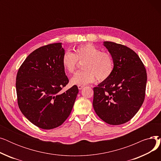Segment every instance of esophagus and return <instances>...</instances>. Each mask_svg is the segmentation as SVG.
Wrapping results in <instances>:
<instances>
[{"mask_svg":"<svg viewBox=\"0 0 161 161\" xmlns=\"http://www.w3.org/2000/svg\"><path fill=\"white\" fill-rule=\"evenodd\" d=\"M83 86H81V85H78V89H80V90H81V89H82L83 88Z\"/></svg>","mask_w":161,"mask_h":161,"instance_id":"esophagus-1","label":"esophagus"}]
</instances>
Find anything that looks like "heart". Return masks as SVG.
I'll return each mask as SVG.
<instances>
[{"instance_id": "heart-1", "label": "heart", "mask_w": 161, "mask_h": 161, "mask_svg": "<svg viewBox=\"0 0 161 161\" xmlns=\"http://www.w3.org/2000/svg\"><path fill=\"white\" fill-rule=\"evenodd\" d=\"M79 61H84V70L76 73L71 79L73 85H86L93 82L96 78L100 81L107 80L114 70V61L110 54L102 52L95 46L87 44L75 48L74 53L66 51L62 57V64L64 70L72 74Z\"/></svg>"}]
</instances>
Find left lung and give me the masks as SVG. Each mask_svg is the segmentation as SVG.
Returning a JSON list of instances; mask_svg holds the SVG:
<instances>
[{
    "label": "left lung",
    "instance_id": "left-lung-1",
    "mask_svg": "<svg viewBox=\"0 0 161 161\" xmlns=\"http://www.w3.org/2000/svg\"><path fill=\"white\" fill-rule=\"evenodd\" d=\"M104 46L111 54L114 70L109 77L93 88L92 106L104 122L119 125L130 121L145 99L147 73L132 49L112 42Z\"/></svg>",
    "mask_w": 161,
    "mask_h": 161
}]
</instances>
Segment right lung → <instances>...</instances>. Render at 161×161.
<instances>
[{
  "label": "right lung",
  "mask_w": 161,
  "mask_h": 161,
  "mask_svg": "<svg viewBox=\"0 0 161 161\" xmlns=\"http://www.w3.org/2000/svg\"><path fill=\"white\" fill-rule=\"evenodd\" d=\"M61 44H50L34 51L25 58L16 76L20 110L42 129H55L65 121L79 92L77 86L61 91L69 82L62 64L64 49Z\"/></svg>",
  "instance_id": "right-lung-1"
}]
</instances>
